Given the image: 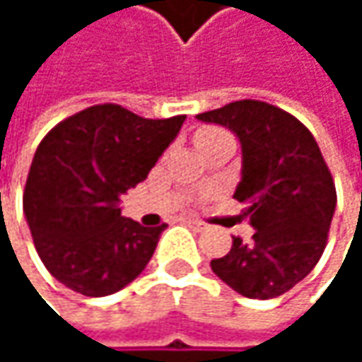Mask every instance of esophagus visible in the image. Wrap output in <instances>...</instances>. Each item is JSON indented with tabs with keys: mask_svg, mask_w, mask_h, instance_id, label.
Listing matches in <instances>:
<instances>
[{
	"mask_svg": "<svg viewBox=\"0 0 362 362\" xmlns=\"http://www.w3.org/2000/svg\"><path fill=\"white\" fill-rule=\"evenodd\" d=\"M184 224L190 226V228H194V230H203V228H205V224H203L201 220H194V218H186Z\"/></svg>",
	"mask_w": 362,
	"mask_h": 362,
	"instance_id": "obj_1",
	"label": "esophagus"
}]
</instances>
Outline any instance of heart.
Here are the masks:
<instances>
[{
    "instance_id": "obj_1",
    "label": "heart",
    "mask_w": 362,
    "mask_h": 362,
    "mask_svg": "<svg viewBox=\"0 0 362 362\" xmlns=\"http://www.w3.org/2000/svg\"><path fill=\"white\" fill-rule=\"evenodd\" d=\"M220 136H226V132L220 129V127H201V129L194 134V142H197V146H201V144L211 142V140H216V138H220Z\"/></svg>"
}]
</instances>
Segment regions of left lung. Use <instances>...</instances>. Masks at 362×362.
Instances as JSON below:
<instances>
[{"label": "left lung", "mask_w": 362, "mask_h": 362, "mask_svg": "<svg viewBox=\"0 0 362 362\" xmlns=\"http://www.w3.org/2000/svg\"><path fill=\"white\" fill-rule=\"evenodd\" d=\"M233 129L243 148L235 199L255 228L233 237L211 270L237 293L270 300L298 285L321 259L335 211V184L310 129L291 112L262 100H237L197 115Z\"/></svg>", "instance_id": "8db88e82"}]
</instances>
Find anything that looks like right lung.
Here are the masks:
<instances>
[{
    "mask_svg": "<svg viewBox=\"0 0 362 362\" xmlns=\"http://www.w3.org/2000/svg\"><path fill=\"white\" fill-rule=\"evenodd\" d=\"M186 115L144 119L119 105L79 110L37 146L23 194L35 250L54 279L103 298L132 283L168 224L123 218L119 197L142 182Z\"/></svg>",
    "mask_w": 362,
    "mask_h": 362,
    "instance_id": "obj_1",
    "label": "right lung"
}]
</instances>
